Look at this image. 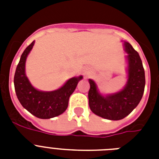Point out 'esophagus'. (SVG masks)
I'll return each mask as SVG.
<instances>
[{
	"label": "esophagus",
	"mask_w": 159,
	"mask_h": 159,
	"mask_svg": "<svg viewBox=\"0 0 159 159\" xmlns=\"http://www.w3.org/2000/svg\"><path fill=\"white\" fill-rule=\"evenodd\" d=\"M83 73H84V75H86V76H88V75L91 73V70H90L89 68H85L84 71H83Z\"/></svg>",
	"instance_id": "34e87169"
}]
</instances>
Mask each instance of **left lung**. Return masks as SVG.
I'll list each match as a JSON object with an SVG mask.
<instances>
[{
	"label": "left lung",
	"instance_id": "8db88e82",
	"mask_svg": "<svg viewBox=\"0 0 159 159\" xmlns=\"http://www.w3.org/2000/svg\"><path fill=\"white\" fill-rule=\"evenodd\" d=\"M124 48L127 53L128 79L123 89L116 93L103 95L99 92L96 82L89 79L88 99L91 111L111 120H120L129 115L142 99L145 87L144 69L138 52L125 41Z\"/></svg>",
	"mask_w": 159,
	"mask_h": 159
}]
</instances>
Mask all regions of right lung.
I'll use <instances>...</instances> for the list:
<instances>
[{"instance_id": "right-lung-1", "label": "right lung", "mask_w": 159, "mask_h": 159, "mask_svg": "<svg viewBox=\"0 0 159 159\" xmlns=\"http://www.w3.org/2000/svg\"><path fill=\"white\" fill-rule=\"evenodd\" d=\"M33 41L25 49L16 67L14 85L19 102L24 108L39 119H50L64 112L70 96L74 92L82 76L70 78L60 88L51 92L39 91L34 87L25 74V62L33 48Z\"/></svg>"}]
</instances>
